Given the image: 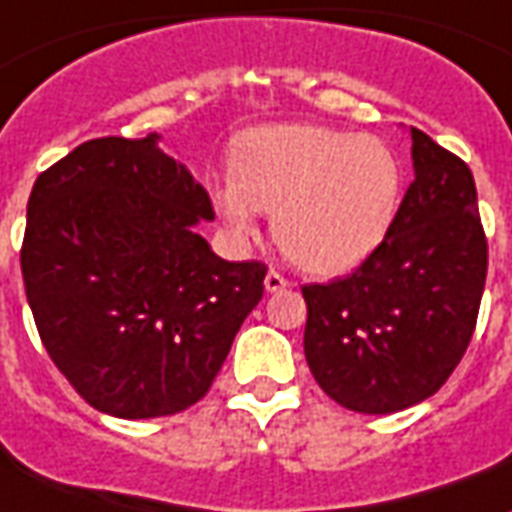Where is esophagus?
Here are the masks:
<instances>
[{"mask_svg":"<svg viewBox=\"0 0 512 512\" xmlns=\"http://www.w3.org/2000/svg\"><path fill=\"white\" fill-rule=\"evenodd\" d=\"M287 285H290V282H287L282 274H276V271H268V274H266V290H268V293H279V290H285Z\"/></svg>","mask_w":512,"mask_h":512,"instance_id":"34e87169","label":"esophagus"}]
</instances>
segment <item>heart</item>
I'll use <instances>...</instances> for the list:
<instances>
[{"mask_svg": "<svg viewBox=\"0 0 512 512\" xmlns=\"http://www.w3.org/2000/svg\"><path fill=\"white\" fill-rule=\"evenodd\" d=\"M404 195L396 151L374 135L317 124H268L233 149V181L214 189V208L238 238L271 214L276 244L314 274L361 266L385 241Z\"/></svg>", "mask_w": 512, "mask_h": 512, "instance_id": "heart-1", "label": "heart"}]
</instances>
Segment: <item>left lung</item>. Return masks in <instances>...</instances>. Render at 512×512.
Instances as JSON below:
<instances>
[{
    "label": "left lung",
    "instance_id": "1",
    "mask_svg": "<svg viewBox=\"0 0 512 512\" xmlns=\"http://www.w3.org/2000/svg\"><path fill=\"white\" fill-rule=\"evenodd\" d=\"M415 181L396 222L350 276L306 285L304 352L314 380L352 412L429 399L467 352L488 244L467 162L410 127Z\"/></svg>",
    "mask_w": 512,
    "mask_h": 512
}]
</instances>
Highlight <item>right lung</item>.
Listing matches in <instances>:
<instances>
[{"label":"right lung","mask_w":512,"mask_h":512,"mask_svg":"<svg viewBox=\"0 0 512 512\" xmlns=\"http://www.w3.org/2000/svg\"><path fill=\"white\" fill-rule=\"evenodd\" d=\"M203 219H214L208 192L157 132L86 140L34 181L26 301L94 410L140 420L192 407L263 298L266 266L214 255Z\"/></svg>","instance_id":"1"}]
</instances>
